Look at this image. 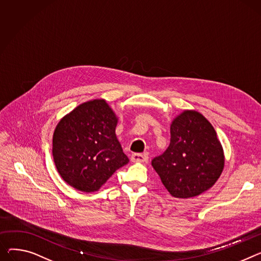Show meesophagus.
<instances>
[{
    "label": "esophagus",
    "instance_id": "esophagus-1",
    "mask_svg": "<svg viewBox=\"0 0 261 261\" xmlns=\"http://www.w3.org/2000/svg\"><path fill=\"white\" fill-rule=\"evenodd\" d=\"M133 163H146L148 161V155L142 153H133L131 156Z\"/></svg>",
    "mask_w": 261,
    "mask_h": 261
}]
</instances>
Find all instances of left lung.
Wrapping results in <instances>:
<instances>
[{"instance_id":"1","label":"left lung","mask_w":261,"mask_h":261,"mask_svg":"<svg viewBox=\"0 0 261 261\" xmlns=\"http://www.w3.org/2000/svg\"><path fill=\"white\" fill-rule=\"evenodd\" d=\"M224 165L221 144L213 126L196 111H184L171 125L168 149L152 160L170 194L190 198L209 190Z\"/></svg>"}]
</instances>
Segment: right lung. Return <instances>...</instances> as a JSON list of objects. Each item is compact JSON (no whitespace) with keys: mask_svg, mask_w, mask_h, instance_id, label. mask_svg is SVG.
<instances>
[{"mask_svg":"<svg viewBox=\"0 0 261 261\" xmlns=\"http://www.w3.org/2000/svg\"><path fill=\"white\" fill-rule=\"evenodd\" d=\"M117 118L103 99L82 103L64 116L52 140V155L62 178L83 192H94L127 165L115 135Z\"/></svg>","mask_w":261,"mask_h":261,"instance_id":"1","label":"right lung"}]
</instances>
